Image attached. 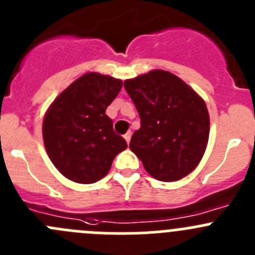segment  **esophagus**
Listing matches in <instances>:
<instances>
[{
  "label": "esophagus",
  "mask_w": 255,
  "mask_h": 255,
  "mask_svg": "<svg viewBox=\"0 0 255 255\" xmlns=\"http://www.w3.org/2000/svg\"><path fill=\"white\" fill-rule=\"evenodd\" d=\"M124 139L126 140V142H128V144H129L130 142V139H131V131H128L126 132L125 135H124Z\"/></svg>",
  "instance_id": "34e87169"
}]
</instances>
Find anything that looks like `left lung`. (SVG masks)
Returning a JSON list of instances; mask_svg holds the SVG:
<instances>
[{
  "label": "left lung",
  "instance_id": "1",
  "mask_svg": "<svg viewBox=\"0 0 255 255\" xmlns=\"http://www.w3.org/2000/svg\"><path fill=\"white\" fill-rule=\"evenodd\" d=\"M124 86L141 119L130 150L145 170L160 181H176L190 174L209 139L205 101L176 75L164 70L125 80Z\"/></svg>",
  "mask_w": 255,
  "mask_h": 255
}]
</instances>
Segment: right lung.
Masks as SVG:
<instances>
[{"label": "right lung", "instance_id": "1", "mask_svg": "<svg viewBox=\"0 0 255 255\" xmlns=\"http://www.w3.org/2000/svg\"><path fill=\"white\" fill-rule=\"evenodd\" d=\"M121 87V80L87 72L66 87L46 111L45 149L69 180L96 183L109 173L116 155L128 147L105 114Z\"/></svg>", "mask_w": 255, "mask_h": 255}]
</instances>
